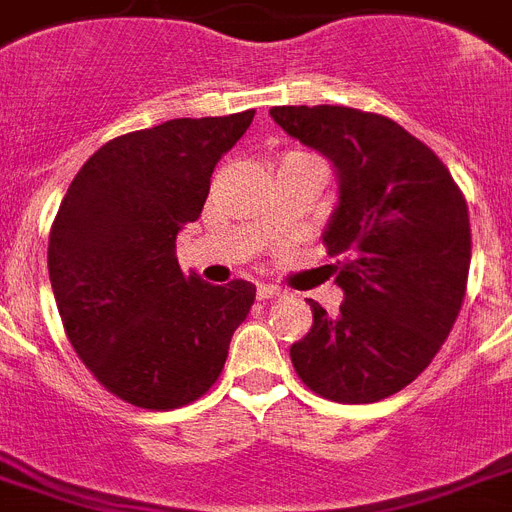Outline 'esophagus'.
Returning <instances> with one entry per match:
<instances>
[{
    "label": "esophagus",
    "mask_w": 512,
    "mask_h": 512,
    "mask_svg": "<svg viewBox=\"0 0 512 512\" xmlns=\"http://www.w3.org/2000/svg\"><path fill=\"white\" fill-rule=\"evenodd\" d=\"M256 295H259V301H272V298H282L285 290L277 285H259L256 287Z\"/></svg>",
    "instance_id": "esophagus-1"
}]
</instances>
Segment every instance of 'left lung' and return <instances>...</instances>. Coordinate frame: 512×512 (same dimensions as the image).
Listing matches in <instances>:
<instances>
[{"label": "left lung", "instance_id": "1", "mask_svg": "<svg viewBox=\"0 0 512 512\" xmlns=\"http://www.w3.org/2000/svg\"><path fill=\"white\" fill-rule=\"evenodd\" d=\"M285 133L337 167L340 206L324 232L340 314L308 298L314 324L290 348L308 390L377 403L413 382L447 340L466 298L471 222L442 159L384 114L272 107Z\"/></svg>", "mask_w": 512, "mask_h": 512}]
</instances>
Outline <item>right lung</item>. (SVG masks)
<instances>
[{"instance_id":"1","label":"right lung","mask_w":512,"mask_h":512,"mask_svg":"<svg viewBox=\"0 0 512 512\" xmlns=\"http://www.w3.org/2000/svg\"><path fill=\"white\" fill-rule=\"evenodd\" d=\"M253 109L170 120L104 143L73 177L49 232V280L78 358L114 398L170 411L225 369L256 287L183 274L180 227L196 222L211 172Z\"/></svg>"}]
</instances>
